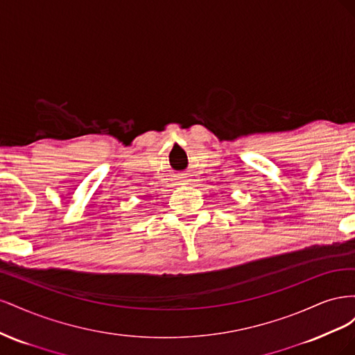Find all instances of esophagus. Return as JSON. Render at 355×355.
Instances as JSON below:
<instances>
[{
	"label": "esophagus",
	"instance_id": "esophagus-1",
	"mask_svg": "<svg viewBox=\"0 0 355 355\" xmlns=\"http://www.w3.org/2000/svg\"><path fill=\"white\" fill-rule=\"evenodd\" d=\"M179 182H184V184H187V179H184V178H179Z\"/></svg>",
	"mask_w": 355,
	"mask_h": 355
}]
</instances>
